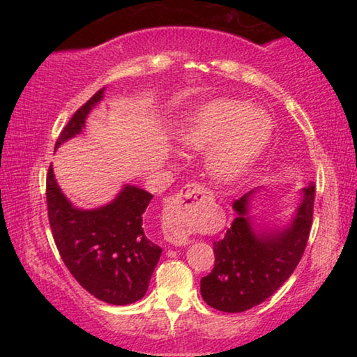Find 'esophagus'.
Listing matches in <instances>:
<instances>
[{
    "mask_svg": "<svg viewBox=\"0 0 357 357\" xmlns=\"http://www.w3.org/2000/svg\"><path fill=\"white\" fill-rule=\"evenodd\" d=\"M213 203V193L197 183L185 184L168 198L162 214L165 239L173 245L189 244V233L200 215Z\"/></svg>",
    "mask_w": 357,
    "mask_h": 357,
    "instance_id": "34e87169",
    "label": "esophagus"
}]
</instances>
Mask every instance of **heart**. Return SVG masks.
Returning a JSON list of instances; mask_svg holds the SVG:
<instances>
[{"label":"heart","mask_w":357,"mask_h":357,"mask_svg":"<svg viewBox=\"0 0 357 357\" xmlns=\"http://www.w3.org/2000/svg\"><path fill=\"white\" fill-rule=\"evenodd\" d=\"M273 119L247 102L219 99L203 105L183 130L181 140L193 151H209L211 172L228 181L243 174L273 135Z\"/></svg>","instance_id":"obj_1"}]
</instances>
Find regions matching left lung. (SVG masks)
Masks as SVG:
<instances>
[{
  "label": "left lung",
  "instance_id": "left-lung-1",
  "mask_svg": "<svg viewBox=\"0 0 357 357\" xmlns=\"http://www.w3.org/2000/svg\"><path fill=\"white\" fill-rule=\"evenodd\" d=\"M250 193L234 202L236 215L225 236L215 241V263L202 279V296L215 310L239 313L261 304L293 274L309 241L315 184L304 189V200L293 225L282 233H255L247 213Z\"/></svg>",
  "mask_w": 357,
  "mask_h": 357
}]
</instances>
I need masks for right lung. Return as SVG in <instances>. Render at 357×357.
<instances>
[{"instance_id": "1", "label": "right lung", "mask_w": 357, "mask_h": 357, "mask_svg": "<svg viewBox=\"0 0 357 357\" xmlns=\"http://www.w3.org/2000/svg\"><path fill=\"white\" fill-rule=\"evenodd\" d=\"M102 99L99 89L72 114L55 148L77 135L89 110ZM149 192L126 185L116 200L94 211L72 208L59 190L52 165L47 173V211L53 241L64 264L94 298L128 305L146 293L162 249L144 233Z\"/></svg>"}]
</instances>
